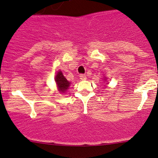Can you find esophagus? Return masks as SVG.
Listing matches in <instances>:
<instances>
[{"label":"esophagus","mask_w":158,"mask_h":158,"mask_svg":"<svg viewBox=\"0 0 158 158\" xmlns=\"http://www.w3.org/2000/svg\"><path fill=\"white\" fill-rule=\"evenodd\" d=\"M80 79H81V81H85V80H86V74H81V75H80Z\"/></svg>","instance_id":"obj_1"}]
</instances>
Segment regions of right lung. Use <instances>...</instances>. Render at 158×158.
Wrapping results in <instances>:
<instances>
[{"label": "right lung", "mask_w": 158, "mask_h": 158, "mask_svg": "<svg viewBox=\"0 0 158 158\" xmlns=\"http://www.w3.org/2000/svg\"><path fill=\"white\" fill-rule=\"evenodd\" d=\"M55 81L58 88H59L60 91L62 92V93L65 92V90L70 86V83L67 81L66 78L63 76V73L60 71L58 72V73L56 74L55 77Z\"/></svg>", "instance_id": "right-lung-1"}]
</instances>
